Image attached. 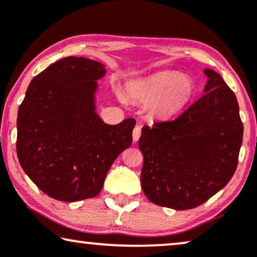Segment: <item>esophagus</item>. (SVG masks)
Returning <instances> with one entry per match:
<instances>
[{
    "instance_id": "1",
    "label": "esophagus",
    "mask_w": 257,
    "mask_h": 257,
    "mask_svg": "<svg viewBox=\"0 0 257 257\" xmlns=\"http://www.w3.org/2000/svg\"><path fill=\"white\" fill-rule=\"evenodd\" d=\"M132 136H133V142H138L139 138H140V136H142V127H140L139 125L136 126L135 130H133Z\"/></svg>"
}]
</instances>
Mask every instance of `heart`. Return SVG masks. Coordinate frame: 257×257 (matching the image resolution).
<instances>
[{
  "mask_svg": "<svg viewBox=\"0 0 257 257\" xmlns=\"http://www.w3.org/2000/svg\"><path fill=\"white\" fill-rule=\"evenodd\" d=\"M195 93L192 77L175 71H163L149 78L131 83L128 94L144 105L153 104L154 112L160 117H170L184 107Z\"/></svg>",
  "mask_w": 257,
  "mask_h": 257,
  "instance_id": "b5f03b06",
  "label": "heart"
}]
</instances>
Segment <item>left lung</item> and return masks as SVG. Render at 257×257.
I'll use <instances>...</instances> for the list:
<instances>
[{"label": "left lung", "mask_w": 257, "mask_h": 257, "mask_svg": "<svg viewBox=\"0 0 257 257\" xmlns=\"http://www.w3.org/2000/svg\"><path fill=\"white\" fill-rule=\"evenodd\" d=\"M205 94L170 120L144 126L142 187L154 205L195 208L233 177L243 138L235 93L219 73L205 70Z\"/></svg>", "instance_id": "8db88e82"}]
</instances>
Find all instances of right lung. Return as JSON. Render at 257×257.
<instances>
[{"label": "right lung", "instance_id": "right-lung-1", "mask_svg": "<svg viewBox=\"0 0 257 257\" xmlns=\"http://www.w3.org/2000/svg\"><path fill=\"white\" fill-rule=\"evenodd\" d=\"M104 75V65L91 59H59L31 80L20 105L19 161L52 199L94 198L111 165L131 146L135 119L107 125L94 112L96 80Z\"/></svg>", "mask_w": 257, "mask_h": 257}]
</instances>
